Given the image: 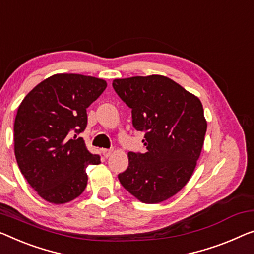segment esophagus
<instances>
[{
  "label": "esophagus",
  "instance_id": "34e87169",
  "mask_svg": "<svg viewBox=\"0 0 254 254\" xmlns=\"http://www.w3.org/2000/svg\"><path fill=\"white\" fill-rule=\"evenodd\" d=\"M112 153H113V149H104L103 150V155H104V157H106V158H108L109 156H111Z\"/></svg>",
  "mask_w": 254,
  "mask_h": 254
}]
</instances>
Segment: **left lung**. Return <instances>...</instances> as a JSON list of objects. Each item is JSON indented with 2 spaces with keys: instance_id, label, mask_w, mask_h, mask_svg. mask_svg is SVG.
<instances>
[{
  "instance_id": "8db88e82",
  "label": "left lung",
  "mask_w": 254,
  "mask_h": 254,
  "mask_svg": "<svg viewBox=\"0 0 254 254\" xmlns=\"http://www.w3.org/2000/svg\"><path fill=\"white\" fill-rule=\"evenodd\" d=\"M113 88L132 111V124L145 132V154L128 151L119 180L142 203L172 197L194 172L203 148L206 121L197 97L162 75L116 78Z\"/></svg>"
}]
</instances>
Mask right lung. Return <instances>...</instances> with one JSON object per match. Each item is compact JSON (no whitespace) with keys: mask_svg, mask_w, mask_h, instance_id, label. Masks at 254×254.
I'll return each instance as SVG.
<instances>
[{"mask_svg":"<svg viewBox=\"0 0 254 254\" xmlns=\"http://www.w3.org/2000/svg\"><path fill=\"white\" fill-rule=\"evenodd\" d=\"M104 79L56 74L24 98L14 120V155L22 176L47 202L78 197L88 184L85 169L100 156L77 134L88 124L86 108L104 92ZM74 134V137L71 135Z\"/></svg>","mask_w":254,"mask_h":254,"instance_id":"1","label":"right lung"}]
</instances>
